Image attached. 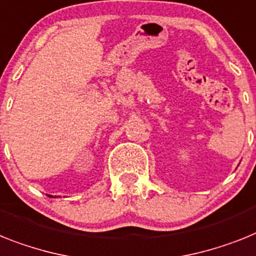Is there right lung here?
Returning a JSON list of instances; mask_svg holds the SVG:
<instances>
[{
	"instance_id": "add662e5",
	"label": "right lung",
	"mask_w": 256,
	"mask_h": 256,
	"mask_svg": "<svg viewBox=\"0 0 256 256\" xmlns=\"http://www.w3.org/2000/svg\"><path fill=\"white\" fill-rule=\"evenodd\" d=\"M50 198H56V196H50Z\"/></svg>"
}]
</instances>
